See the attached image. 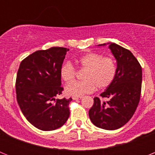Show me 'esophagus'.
I'll return each instance as SVG.
<instances>
[{
	"instance_id": "obj_1",
	"label": "esophagus",
	"mask_w": 155,
	"mask_h": 155,
	"mask_svg": "<svg viewBox=\"0 0 155 155\" xmlns=\"http://www.w3.org/2000/svg\"><path fill=\"white\" fill-rule=\"evenodd\" d=\"M82 98V96H74L73 97V99L74 100H78V99H81Z\"/></svg>"
}]
</instances>
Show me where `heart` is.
Here are the masks:
<instances>
[{
	"label": "heart",
	"mask_w": 155,
	"mask_h": 155,
	"mask_svg": "<svg viewBox=\"0 0 155 155\" xmlns=\"http://www.w3.org/2000/svg\"><path fill=\"white\" fill-rule=\"evenodd\" d=\"M79 68L85 70L81 81H74L66 86V94L71 96H82L91 93L97 87L103 89L109 87L116 78L117 72L116 62L112 57H104L98 53H87L75 61ZM76 69L67 62L61 69V78L65 82H71L76 77Z\"/></svg>",
	"instance_id": "heart-1"
}]
</instances>
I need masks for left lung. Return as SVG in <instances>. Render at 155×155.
I'll list each match as a JSON object with an SVG mask.
<instances>
[{
    "instance_id": "obj_1",
    "label": "left lung",
    "mask_w": 155,
    "mask_h": 155,
    "mask_svg": "<svg viewBox=\"0 0 155 155\" xmlns=\"http://www.w3.org/2000/svg\"><path fill=\"white\" fill-rule=\"evenodd\" d=\"M109 47L117 61L116 78L100 94L106 101L94 98L88 115L94 126L113 130L125 125L137 108L141 93L142 68L129 50L116 43H109Z\"/></svg>"
}]
</instances>
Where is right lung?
Segmentation results:
<instances>
[{
    "instance_id": "obj_1",
    "label": "right lung",
    "mask_w": 155,
    "mask_h": 155,
    "mask_svg": "<svg viewBox=\"0 0 155 155\" xmlns=\"http://www.w3.org/2000/svg\"><path fill=\"white\" fill-rule=\"evenodd\" d=\"M68 50L64 47L38 50L19 66L15 81L17 102L26 120L41 130L60 128L70 116L72 98H56L64 91L61 69Z\"/></svg>"
}]
</instances>
